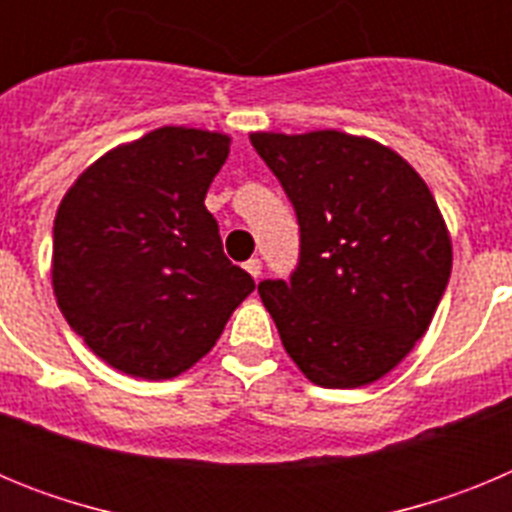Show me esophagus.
<instances>
[{"label": "esophagus", "instance_id": "esophagus-1", "mask_svg": "<svg viewBox=\"0 0 512 512\" xmlns=\"http://www.w3.org/2000/svg\"><path fill=\"white\" fill-rule=\"evenodd\" d=\"M243 269H246L253 279H261V261L259 259H248L246 264H243Z\"/></svg>", "mask_w": 512, "mask_h": 512}]
</instances>
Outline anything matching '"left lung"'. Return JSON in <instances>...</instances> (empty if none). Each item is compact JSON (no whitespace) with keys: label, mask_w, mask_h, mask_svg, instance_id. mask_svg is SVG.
<instances>
[{"label":"left lung","mask_w":512,"mask_h":512,"mask_svg":"<svg viewBox=\"0 0 512 512\" xmlns=\"http://www.w3.org/2000/svg\"><path fill=\"white\" fill-rule=\"evenodd\" d=\"M300 225V259L259 295L310 382L351 390L423 338L451 277V238L418 171L369 138L253 133Z\"/></svg>","instance_id":"left-lung-1"}]
</instances>
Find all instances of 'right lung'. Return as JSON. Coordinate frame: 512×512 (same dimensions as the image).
<instances>
[{
	"label": "right lung",
	"instance_id": "right-lung-1",
	"mask_svg": "<svg viewBox=\"0 0 512 512\" xmlns=\"http://www.w3.org/2000/svg\"><path fill=\"white\" fill-rule=\"evenodd\" d=\"M230 138L158 128L94 161L53 223V292L102 361L140 379L187 372L256 284L223 253L205 194Z\"/></svg>",
	"mask_w": 512,
	"mask_h": 512
}]
</instances>
